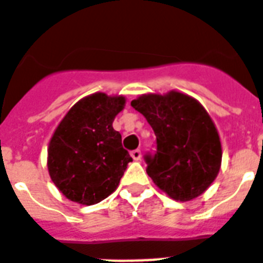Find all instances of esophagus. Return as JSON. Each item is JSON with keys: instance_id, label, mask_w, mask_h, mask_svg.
Instances as JSON below:
<instances>
[{"instance_id": "obj_1", "label": "esophagus", "mask_w": 263, "mask_h": 263, "mask_svg": "<svg viewBox=\"0 0 263 263\" xmlns=\"http://www.w3.org/2000/svg\"><path fill=\"white\" fill-rule=\"evenodd\" d=\"M131 156L134 158V160H140V158H142V152H140V149H134V151L131 152Z\"/></svg>"}]
</instances>
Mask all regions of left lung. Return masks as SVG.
<instances>
[{
	"label": "left lung",
	"mask_w": 263,
	"mask_h": 263,
	"mask_svg": "<svg viewBox=\"0 0 263 263\" xmlns=\"http://www.w3.org/2000/svg\"><path fill=\"white\" fill-rule=\"evenodd\" d=\"M131 105L155 132L156 152L144 160L156 186L180 202L204 193L219 173L222 145L203 105L176 90L142 95Z\"/></svg>",
	"instance_id": "obj_1"
}]
</instances>
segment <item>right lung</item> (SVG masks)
Returning a JSON list of instances; mask_svg holds the SVG:
<instances>
[{"label": "right lung", "instance_id": "obj_1", "mask_svg": "<svg viewBox=\"0 0 263 263\" xmlns=\"http://www.w3.org/2000/svg\"><path fill=\"white\" fill-rule=\"evenodd\" d=\"M124 96L89 95L60 121L48 147L50 179L72 202L90 206L118 189L128 163L121 135L112 127Z\"/></svg>", "mask_w": 263, "mask_h": 263}]
</instances>
